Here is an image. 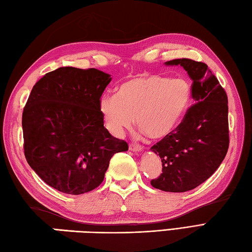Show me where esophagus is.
I'll return each mask as SVG.
<instances>
[{
  "mask_svg": "<svg viewBox=\"0 0 252 252\" xmlns=\"http://www.w3.org/2000/svg\"><path fill=\"white\" fill-rule=\"evenodd\" d=\"M129 149L131 151H133V152H139V151L143 150V146H142L141 144H138V143H131L129 145Z\"/></svg>",
  "mask_w": 252,
  "mask_h": 252,
  "instance_id": "esophagus-1",
  "label": "esophagus"
}]
</instances>
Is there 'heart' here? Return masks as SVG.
Listing matches in <instances>:
<instances>
[{"mask_svg":"<svg viewBox=\"0 0 252 252\" xmlns=\"http://www.w3.org/2000/svg\"><path fill=\"white\" fill-rule=\"evenodd\" d=\"M191 85L185 78L141 74L118 87L116 95H103L99 109L108 130L121 135L133 118L150 139H162L175 129L189 109Z\"/></svg>","mask_w":252,"mask_h":252,"instance_id":"b5f03b06","label":"heart"}]
</instances>
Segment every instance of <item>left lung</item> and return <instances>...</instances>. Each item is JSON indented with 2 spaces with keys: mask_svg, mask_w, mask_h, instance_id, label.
Wrapping results in <instances>:
<instances>
[{
  "mask_svg": "<svg viewBox=\"0 0 252 252\" xmlns=\"http://www.w3.org/2000/svg\"><path fill=\"white\" fill-rule=\"evenodd\" d=\"M166 65H181L191 79V98L182 122L151 150L162 159V173L151 181L154 189L171 193L194 189L213 175L229 148L228 98L208 66L180 58Z\"/></svg>",
  "mask_w": 252,
  "mask_h": 252,
  "instance_id": "obj_1",
  "label": "left lung"
}]
</instances>
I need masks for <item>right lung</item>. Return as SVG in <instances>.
<instances>
[{"instance_id":"obj_1","label":"right lung","mask_w":252,"mask_h":252,"mask_svg":"<svg viewBox=\"0 0 252 252\" xmlns=\"http://www.w3.org/2000/svg\"><path fill=\"white\" fill-rule=\"evenodd\" d=\"M110 81L94 68L61 67L36 82L27 99L22 116L26 161L62 193L97 189L113 155L129 149L103 126L99 102Z\"/></svg>"}]
</instances>
